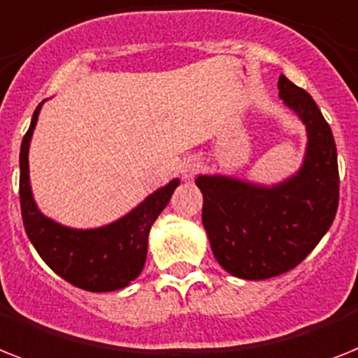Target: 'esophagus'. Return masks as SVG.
Instances as JSON below:
<instances>
[{
  "label": "esophagus",
  "mask_w": 358,
  "mask_h": 358,
  "mask_svg": "<svg viewBox=\"0 0 358 358\" xmlns=\"http://www.w3.org/2000/svg\"><path fill=\"white\" fill-rule=\"evenodd\" d=\"M200 169V162L196 158H187L180 164V173H182V178L191 180L194 174L199 173Z\"/></svg>",
  "instance_id": "obj_1"
}]
</instances>
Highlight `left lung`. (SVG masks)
<instances>
[{"label":"left lung","instance_id":"8db88e82","mask_svg":"<svg viewBox=\"0 0 358 358\" xmlns=\"http://www.w3.org/2000/svg\"><path fill=\"white\" fill-rule=\"evenodd\" d=\"M278 90L305 124L300 169L278 184L220 173L194 178L215 259L241 280H268L298 266L327 234L338 208V159L329 124L313 97L285 75Z\"/></svg>","mask_w":358,"mask_h":358}]
</instances>
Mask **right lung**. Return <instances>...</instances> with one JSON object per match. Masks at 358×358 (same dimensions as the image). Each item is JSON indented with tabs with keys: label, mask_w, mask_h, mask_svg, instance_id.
I'll use <instances>...</instances> for the list:
<instances>
[{
	"label": "right lung",
	"mask_w": 358,
	"mask_h": 358,
	"mask_svg": "<svg viewBox=\"0 0 358 358\" xmlns=\"http://www.w3.org/2000/svg\"><path fill=\"white\" fill-rule=\"evenodd\" d=\"M43 103L34 110L20 149V204L25 234L49 268L68 283L90 292L124 289L141 274L150 226L169 204L180 180L173 178L156 189L110 224L84 229L60 224L40 211L29 176V147Z\"/></svg>",
	"instance_id": "obj_1"
}]
</instances>
